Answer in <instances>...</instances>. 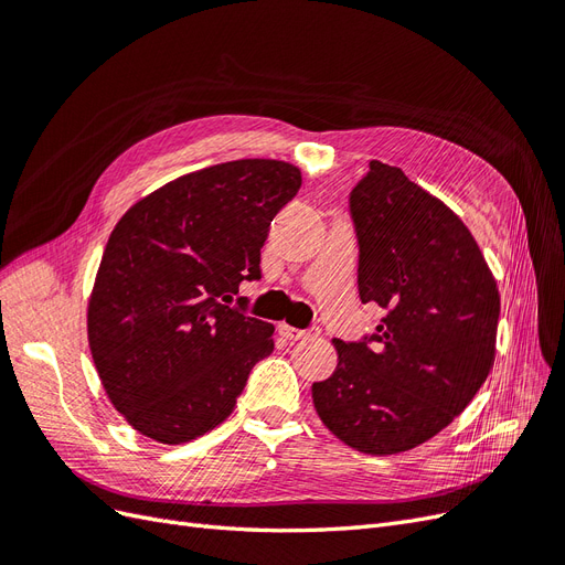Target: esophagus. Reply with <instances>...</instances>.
I'll return each instance as SVG.
<instances>
[{"instance_id":"esophagus-1","label":"esophagus","mask_w":565,"mask_h":565,"mask_svg":"<svg viewBox=\"0 0 565 565\" xmlns=\"http://www.w3.org/2000/svg\"><path fill=\"white\" fill-rule=\"evenodd\" d=\"M278 332L289 339V341H303V339H316L320 334V328H311V330H297V328H289V324H278Z\"/></svg>"}]
</instances>
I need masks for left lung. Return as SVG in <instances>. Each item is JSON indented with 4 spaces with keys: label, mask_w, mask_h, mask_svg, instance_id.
<instances>
[{
    "label": "left lung",
    "mask_w": 565,
    "mask_h": 565,
    "mask_svg": "<svg viewBox=\"0 0 565 565\" xmlns=\"http://www.w3.org/2000/svg\"><path fill=\"white\" fill-rule=\"evenodd\" d=\"M358 292L384 309L363 341L334 339L339 363L313 384L322 424L365 455L434 438L494 363L500 292L461 218L403 169L370 162L351 191Z\"/></svg>",
    "instance_id": "left-lung-1"
}]
</instances>
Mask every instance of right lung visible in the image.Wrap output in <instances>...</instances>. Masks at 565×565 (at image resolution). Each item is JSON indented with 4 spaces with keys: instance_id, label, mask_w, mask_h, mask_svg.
<instances>
[{
    "instance_id": "1",
    "label": "right lung",
    "mask_w": 565,
    "mask_h": 565,
    "mask_svg": "<svg viewBox=\"0 0 565 565\" xmlns=\"http://www.w3.org/2000/svg\"><path fill=\"white\" fill-rule=\"evenodd\" d=\"M299 188L295 164L233 160L164 183L117 221L87 334L100 384L139 434L179 446L233 413L273 324L231 301L262 278L270 221Z\"/></svg>"
}]
</instances>
